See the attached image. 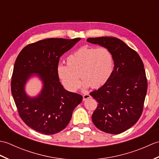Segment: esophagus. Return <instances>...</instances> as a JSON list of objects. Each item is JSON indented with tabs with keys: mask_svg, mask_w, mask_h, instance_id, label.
I'll return each mask as SVG.
<instances>
[{
	"mask_svg": "<svg viewBox=\"0 0 159 159\" xmlns=\"http://www.w3.org/2000/svg\"><path fill=\"white\" fill-rule=\"evenodd\" d=\"M90 97H91V96L89 95V93H85V94H84V95L83 96V100H85L87 98H89Z\"/></svg>",
	"mask_w": 159,
	"mask_h": 159,
	"instance_id": "esophagus-1",
	"label": "esophagus"
}]
</instances>
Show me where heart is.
I'll list each match as a JSON object with an SVG mask.
<instances>
[{"label":"heart","mask_w":159,"mask_h":159,"mask_svg":"<svg viewBox=\"0 0 159 159\" xmlns=\"http://www.w3.org/2000/svg\"><path fill=\"white\" fill-rule=\"evenodd\" d=\"M66 63L58 66L57 73L63 85L75 92L80 86L79 76L85 87L96 89L104 85L113 72L114 60L107 48L83 46L67 57Z\"/></svg>","instance_id":"heart-1"}]
</instances>
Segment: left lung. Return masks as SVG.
Segmentation results:
<instances>
[{
	"mask_svg": "<svg viewBox=\"0 0 159 159\" xmlns=\"http://www.w3.org/2000/svg\"><path fill=\"white\" fill-rule=\"evenodd\" d=\"M87 41L109 49L114 60L109 79L90 93L98 102L92 121L104 133H121L135 124L143 112L148 89L143 63L135 50L118 38L100 37Z\"/></svg>",
	"mask_w": 159,
	"mask_h": 159,
	"instance_id": "1",
	"label": "left lung"
}]
</instances>
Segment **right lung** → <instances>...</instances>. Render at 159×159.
Wrapping results in <instances>:
<instances>
[{
  "label": "right lung",
  "mask_w": 159,
  "mask_h": 159,
  "mask_svg": "<svg viewBox=\"0 0 159 159\" xmlns=\"http://www.w3.org/2000/svg\"><path fill=\"white\" fill-rule=\"evenodd\" d=\"M50 38L30 43L17 57L11 76V89L20 118L29 127L42 134H54L69 124L72 112L83 100L79 93L67 92L59 82V59L79 41ZM38 73L44 83L41 93L29 98L24 85L30 75Z\"/></svg>",
  "instance_id": "1"
}]
</instances>
